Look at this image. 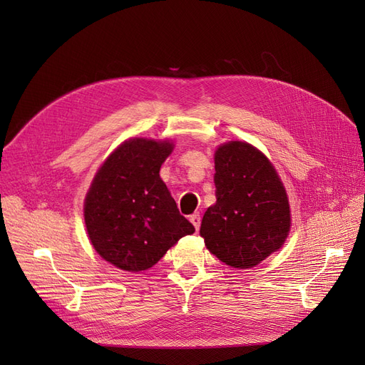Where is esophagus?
Wrapping results in <instances>:
<instances>
[{
  "label": "esophagus",
  "instance_id": "esophagus-1",
  "mask_svg": "<svg viewBox=\"0 0 365 365\" xmlns=\"http://www.w3.org/2000/svg\"><path fill=\"white\" fill-rule=\"evenodd\" d=\"M190 220H192V224L195 225V228L200 230V227H201V215L200 213H193L190 216Z\"/></svg>",
  "mask_w": 365,
  "mask_h": 365
}]
</instances>
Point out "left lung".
<instances>
[{
    "label": "left lung",
    "mask_w": 365,
    "mask_h": 365,
    "mask_svg": "<svg viewBox=\"0 0 365 365\" xmlns=\"http://www.w3.org/2000/svg\"><path fill=\"white\" fill-rule=\"evenodd\" d=\"M215 170L216 204L204 213L200 233L210 252L230 267H256L288 237L284 187L269 160L248 143L220 146Z\"/></svg>",
    "instance_id": "8db88e82"
}]
</instances>
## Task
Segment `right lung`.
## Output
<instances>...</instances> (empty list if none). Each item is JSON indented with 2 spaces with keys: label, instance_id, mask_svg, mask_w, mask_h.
I'll return each instance as SVG.
<instances>
[{
  "label": "right lung",
  "instance_id": "obj_1",
  "mask_svg": "<svg viewBox=\"0 0 365 365\" xmlns=\"http://www.w3.org/2000/svg\"><path fill=\"white\" fill-rule=\"evenodd\" d=\"M172 149L169 141H125L97 172L86 195L88 236L96 251L120 269L152 268L195 231L160 178Z\"/></svg>",
  "mask_w": 365,
  "mask_h": 365
}]
</instances>
